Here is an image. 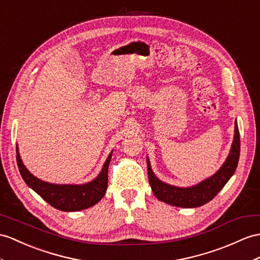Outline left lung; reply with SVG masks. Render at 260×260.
I'll return each instance as SVG.
<instances>
[{"label":"left lung","instance_id":"8db88e82","mask_svg":"<svg viewBox=\"0 0 260 260\" xmlns=\"http://www.w3.org/2000/svg\"><path fill=\"white\" fill-rule=\"evenodd\" d=\"M239 130L237 121H235V134H234L232 148L223 166L211 178L200 182L199 184L188 187L170 185L168 183H164L160 179H157L151 169L150 160L147 156L148 175L152 191H153V194L157 200L172 206L193 208L204 205L217 195L220 189L225 186L226 183L230 181L233 174L235 173L239 160Z\"/></svg>","mask_w":260,"mask_h":260}]
</instances>
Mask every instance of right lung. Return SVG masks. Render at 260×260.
Wrapping results in <instances>:
<instances>
[{
  "instance_id": "right-lung-1",
  "label": "right lung",
  "mask_w": 260,
  "mask_h": 260,
  "mask_svg": "<svg viewBox=\"0 0 260 260\" xmlns=\"http://www.w3.org/2000/svg\"><path fill=\"white\" fill-rule=\"evenodd\" d=\"M112 152L113 150L107 157L97 178L85 184H54L36 178L24 166L17 145L16 161L25 183L44 201L59 211L77 212L96 205L104 198L108 186V168Z\"/></svg>"
}]
</instances>
